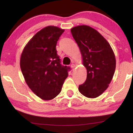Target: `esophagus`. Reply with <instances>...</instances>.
<instances>
[{
  "mask_svg": "<svg viewBox=\"0 0 133 133\" xmlns=\"http://www.w3.org/2000/svg\"><path fill=\"white\" fill-rule=\"evenodd\" d=\"M71 67L72 69H74L75 68V67H76V65L74 64H72L71 65Z\"/></svg>",
  "mask_w": 133,
  "mask_h": 133,
  "instance_id": "34e87169",
  "label": "esophagus"
}]
</instances>
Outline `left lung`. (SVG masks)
Here are the masks:
<instances>
[{
  "label": "left lung",
  "instance_id": "obj_1",
  "mask_svg": "<svg viewBox=\"0 0 133 133\" xmlns=\"http://www.w3.org/2000/svg\"><path fill=\"white\" fill-rule=\"evenodd\" d=\"M71 31L87 70V79L79 86V91L88 98H96L106 91L113 77L116 69L113 50L106 39L89 25L74 27Z\"/></svg>",
  "mask_w": 133,
  "mask_h": 133
}]
</instances>
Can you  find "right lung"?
<instances>
[{
  "mask_svg": "<svg viewBox=\"0 0 133 133\" xmlns=\"http://www.w3.org/2000/svg\"><path fill=\"white\" fill-rule=\"evenodd\" d=\"M64 29L49 25L42 29L24 47L20 66L31 91L42 100L56 97L68 77L70 68L61 64L56 44Z\"/></svg>",
  "mask_w": 133,
  "mask_h": 133,
  "instance_id": "right-lung-1",
  "label": "right lung"
}]
</instances>
